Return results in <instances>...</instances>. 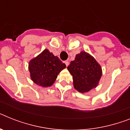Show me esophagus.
<instances>
[{
    "label": "esophagus",
    "instance_id": "obj_1",
    "mask_svg": "<svg viewBox=\"0 0 130 130\" xmlns=\"http://www.w3.org/2000/svg\"><path fill=\"white\" fill-rule=\"evenodd\" d=\"M64 63H65V65H66V66H67V67L69 65V63L68 61H65V62H64Z\"/></svg>",
    "mask_w": 130,
    "mask_h": 130
}]
</instances>
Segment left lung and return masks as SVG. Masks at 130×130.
<instances>
[{
    "mask_svg": "<svg viewBox=\"0 0 130 130\" xmlns=\"http://www.w3.org/2000/svg\"><path fill=\"white\" fill-rule=\"evenodd\" d=\"M67 69L73 76V86L81 93L89 92L98 86L102 77V67L89 53L81 51L71 62Z\"/></svg>",
    "mask_w": 130,
    "mask_h": 130,
    "instance_id": "8db88e82",
    "label": "left lung"
}]
</instances>
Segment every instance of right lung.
Returning a JSON list of instances; mask_svg holds the SVG:
<instances>
[{
    "label": "right lung",
    "mask_w": 130,
    "mask_h": 130,
    "mask_svg": "<svg viewBox=\"0 0 130 130\" xmlns=\"http://www.w3.org/2000/svg\"><path fill=\"white\" fill-rule=\"evenodd\" d=\"M66 67L59 59L47 49H45L28 63V69L31 80L42 87H51L59 73Z\"/></svg>",
    "instance_id": "right-lung-1"
}]
</instances>
